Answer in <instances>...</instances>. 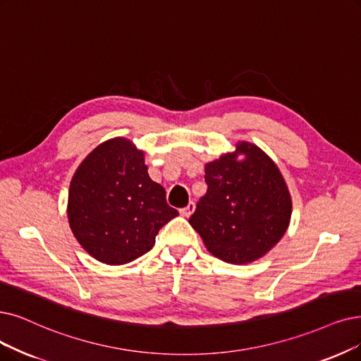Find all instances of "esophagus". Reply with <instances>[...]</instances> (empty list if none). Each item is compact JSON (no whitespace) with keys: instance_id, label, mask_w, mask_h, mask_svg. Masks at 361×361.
Wrapping results in <instances>:
<instances>
[{"instance_id":"34e87169","label":"esophagus","mask_w":361,"mask_h":361,"mask_svg":"<svg viewBox=\"0 0 361 361\" xmlns=\"http://www.w3.org/2000/svg\"><path fill=\"white\" fill-rule=\"evenodd\" d=\"M194 210H195V204L191 201V203H188V206L180 209V214L185 216V218H190V216L194 213Z\"/></svg>"}]
</instances>
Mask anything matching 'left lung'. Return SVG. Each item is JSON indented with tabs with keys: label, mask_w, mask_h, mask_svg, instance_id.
I'll return each instance as SVG.
<instances>
[{
	"label": "left lung",
	"mask_w": 361,
	"mask_h": 361,
	"mask_svg": "<svg viewBox=\"0 0 361 361\" xmlns=\"http://www.w3.org/2000/svg\"><path fill=\"white\" fill-rule=\"evenodd\" d=\"M243 154V158L239 157ZM207 192L190 218L206 249L244 265L265 256L289 228L292 197L280 169L250 142L204 166Z\"/></svg>",
	"instance_id": "8db88e82"
}]
</instances>
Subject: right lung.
Returning <instances> with one entry per match:
<instances>
[{"instance_id": "add662e5", "label": "right lung", "mask_w": 361, "mask_h": 361, "mask_svg": "<svg viewBox=\"0 0 361 361\" xmlns=\"http://www.w3.org/2000/svg\"><path fill=\"white\" fill-rule=\"evenodd\" d=\"M179 213L148 175L145 152L114 137L97 145L75 170L68 221L81 247L99 262L123 265L145 255L155 235Z\"/></svg>"}]
</instances>
